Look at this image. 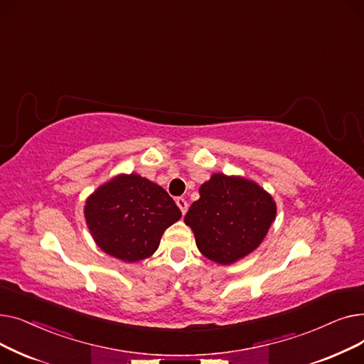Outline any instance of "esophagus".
Segmentation results:
<instances>
[{
  "label": "esophagus",
  "mask_w": 364,
  "mask_h": 364,
  "mask_svg": "<svg viewBox=\"0 0 364 364\" xmlns=\"http://www.w3.org/2000/svg\"><path fill=\"white\" fill-rule=\"evenodd\" d=\"M176 202H177V205H178V208H180L181 214L184 215V214L187 213V208H188V203H187V200H186L184 198H177V199H176Z\"/></svg>",
  "instance_id": "esophagus-1"
}]
</instances>
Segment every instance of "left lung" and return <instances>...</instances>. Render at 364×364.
<instances>
[{
  "label": "left lung",
  "instance_id": "1",
  "mask_svg": "<svg viewBox=\"0 0 364 364\" xmlns=\"http://www.w3.org/2000/svg\"><path fill=\"white\" fill-rule=\"evenodd\" d=\"M199 193L184 223L206 258L227 265L257 250L276 217V203L264 188L240 177L214 174Z\"/></svg>",
  "mask_w": 364,
  "mask_h": 364
}]
</instances>
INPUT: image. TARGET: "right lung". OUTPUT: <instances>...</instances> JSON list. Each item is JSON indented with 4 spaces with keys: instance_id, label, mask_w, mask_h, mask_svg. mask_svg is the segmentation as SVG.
<instances>
[{
    "instance_id": "right-lung-1",
    "label": "right lung",
    "mask_w": 364,
    "mask_h": 364,
    "mask_svg": "<svg viewBox=\"0 0 364 364\" xmlns=\"http://www.w3.org/2000/svg\"><path fill=\"white\" fill-rule=\"evenodd\" d=\"M181 211L165 190L137 174L119 176L87 199L85 220L106 254L136 262L158 250L166 228Z\"/></svg>"
}]
</instances>
